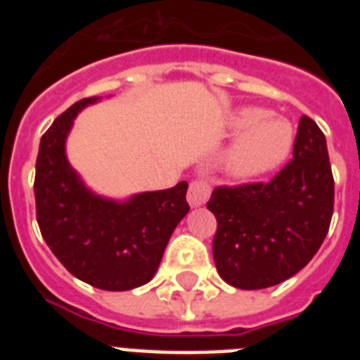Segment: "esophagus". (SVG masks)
Masks as SVG:
<instances>
[{
    "label": "esophagus",
    "mask_w": 360,
    "mask_h": 360,
    "mask_svg": "<svg viewBox=\"0 0 360 360\" xmlns=\"http://www.w3.org/2000/svg\"><path fill=\"white\" fill-rule=\"evenodd\" d=\"M211 196V186L205 180H195L191 182L189 191H187V202L191 207H200L203 203L207 202Z\"/></svg>",
    "instance_id": "34e87169"
}]
</instances>
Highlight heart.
<instances>
[{
    "instance_id": "heart-1",
    "label": "heart",
    "mask_w": 360,
    "mask_h": 360,
    "mask_svg": "<svg viewBox=\"0 0 360 360\" xmlns=\"http://www.w3.org/2000/svg\"><path fill=\"white\" fill-rule=\"evenodd\" d=\"M240 135L225 151L224 167L231 176L250 180L274 171L294 146V128L287 119L272 117L265 108L243 106L229 119Z\"/></svg>"
}]
</instances>
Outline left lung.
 I'll return each mask as SVG.
<instances>
[{
	"label": "left lung",
	"mask_w": 360,
	"mask_h": 360,
	"mask_svg": "<svg viewBox=\"0 0 360 360\" xmlns=\"http://www.w3.org/2000/svg\"><path fill=\"white\" fill-rule=\"evenodd\" d=\"M207 209L218 229V274L241 290L279 285L316 256L333 214L326 139L310 117L299 120L294 160L269 184L216 187Z\"/></svg>",
	"instance_id": "left-lung-1"
}]
</instances>
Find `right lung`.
I'll return each instance as SVG.
<instances>
[{"mask_svg": "<svg viewBox=\"0 0 360 360\" xmlns=\"http://www.w3.org/2000/svg\"><path fill=\"white\" fill-rule=\"evenodd\" d=\"M81 98L41 136L36 162V214L41 234L70 274L101 290L142 287L157 272L171 234L189 212L187 182L128 200L95 195L66 158V139Z\"/></svg>", "mask_w": 360, "mask_h": 360, "instance_id": "add662e5", "label": "right lung"}]
</instances>
